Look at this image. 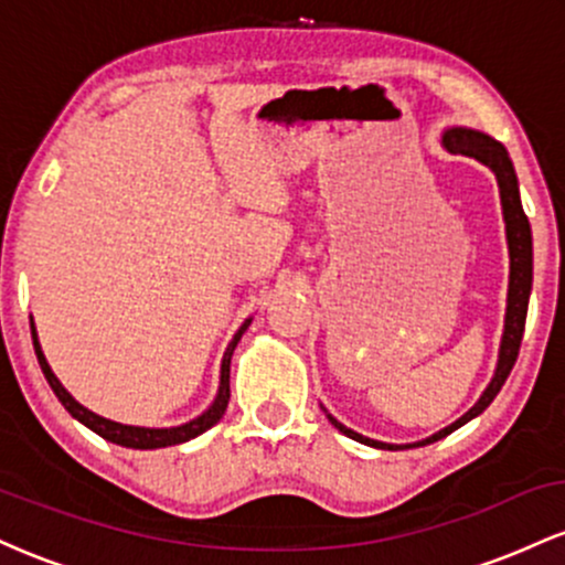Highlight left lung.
Wrapping results in <instances>:
<instances>
[{
  "instance_id": "left-lung-1",
  "label": "left lung",
  "mask_w": 565,
  "mask_h": 565,
  "mask_svg": "<svg viewBox=\"0 0 565 565\" xmlns=\"http://www.w3.org/2000/svg\"><path fill=\"white\" fill-rule=\"evenodd\" d=\"M444 148L449 153H462V157H470L476 161H481L483 167H489L494 172L497 185H499V199H502V217H504V233H508V252H510V287H508V310H504V332H502V342H499V359H497V369L494 377H491L486 391L481 393V398L472 404L457 423H451L444 430L433 433L423 440H414V444H385V440H374L361 436V433L350 430L334 419L332 414L327 412V419L332 423L337 430L345 433L348 438L359 440V444L374 446V449H412V446H427L433 440L446 438L449 433L462 427L470 419H476L478 414L483 412L491 401L497 398V393L502 391L504 380L510 377L512 366H515L518 350H521V340H523V327H526V310H529V297H531V278H534V249H531V225L526 212H523L521 204V191H518V178H515V167H512L508 148L502 142L489 138V135L478 132V129L470 127H449L444 132Z\"/></svg>"
}]
</instances>
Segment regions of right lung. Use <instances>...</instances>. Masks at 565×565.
I'll return each mask as SVG.
<instances>
[{
  "instance_id": "right-lung-1",
  "label": "right lung",
  "mask_w": 565,
  "mask_h": 565,
  "mask_svg": "<svg viewBox=\"0 0 565 565\" xmlns=\"http://www.w3.org/2000/svg\"><path fill=\"white\" fill-rule=\"evenodd\" d=\"M249 323H252V319H246L242 327H238V332L233 334L228 348H225L223 361H220V385H217L215 401H212V404L206 406L204 412L199 414V417L188 419V423L174 425V427L121 425V423H114V419L100 417V414L89 412L87 406H82L79 401H76L74 395H71L66 387H63V382L57 380L53 369H50L47 359H44V353H42V345H39L34 319H31V337H34V350H36L39 366H42V372H44V377H47L50 387H53L57 401L66 406V412L71 414V417L79 419L84 427H89V430L97 433V436L111 440V444H116V446H127V449H164V446H178V444H185V440L201 436V433H206L212 425H217L220 419H223L225 408H228V398H231V359H233V350H236L238 340H242V334L246 332V327H249Z\"/></svg>"
}]
</instances>
